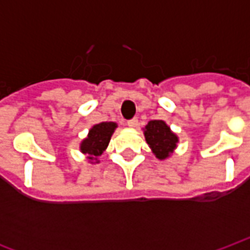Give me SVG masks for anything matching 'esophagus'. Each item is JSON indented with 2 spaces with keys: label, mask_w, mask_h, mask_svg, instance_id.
Returning a JSON list of instances; mask_svg holds the SVG:
<instances>
[{
  "label": "esophagus",
  "mask_w": 250,
  "mask_h": 250,
  "mask_svg": "<svg viewBox=\"0 0 250 250\" xmlns=\"http://www.w3.org/2000/svg\"><path fill=\"white\" fill-rule=\"evenodd\" d=\"M127 125L130 127V128H135L136 125H138V119L136 118H134V119H131L127 122Z\"/></svg>",
  "instance_id": "34e87169"
}]
</instances>
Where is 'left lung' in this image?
I'll list each match as a JSON object with an SVG mask.
<instances>
[{
    "instance_id": "obj_1",
    "label": "left lung",
    "mask_w": 250,
    "mask_h": 250,
    "mask_svg": "<svg viewBox=\"0 0 250 250\" xmlns=\"http://www.w3.org/2000/svg\"><path fill=\"white\" fill-rule=\"evenodd\" d=\"M143 134L152 154L159 161L171 157L178 146V135L171 131L165 120H150L143 128Z\"/></svg>"
}]
</instances>
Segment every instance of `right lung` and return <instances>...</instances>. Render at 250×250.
<instances>
[{"label": "right lung", "mask_w": 250, "mask_h": 250, "mask_svg": "<svg viewBox=\"0 0 250 250\" xmlns=\"http://www.w3.org/2000/svg\"><path fill=\"white\" fill-rule=\"evenodd\" d=\"M118 125L115 122H102L92 125L88 135L80 143V151L87 155L89 163H99V157L105 151L111 141V136L116 130Z\"/></svg>", "instance_id": "1"}]
</instances>
